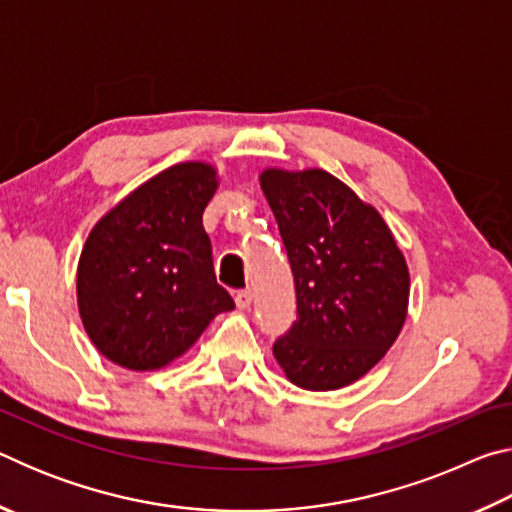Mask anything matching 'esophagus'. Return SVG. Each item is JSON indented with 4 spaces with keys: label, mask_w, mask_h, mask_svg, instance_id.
<instances>
[{
    "label": "esophagus",
    "mask_w": 512,
    "mask_h": 512,
    "mask_svg": "<svg viewBox=\"0 0 512 512\" xmlns=\"http://www.w3.org/2000/svg\"><path fill=\"white\" fill-rule=\"evenodd\" d=\"M235 302H237V307L241 311H246V309H250V305H253V293H250V291H239L237 296H235Z\"/></svg>",
    "instance_id": "34e87169"
}]
</instances>
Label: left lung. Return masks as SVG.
I'll return each instance as SVG.
<instances>
[{"mask_svg": "<svg viewBox=\"0 0 512 512\" xmlns=\"http://www.w3.org/2000/svg\"><path fill=\"white\" fill-rule=\"evenodd\" d=\"M271 205L296 282L298 320L273 345L305 391H336L384 359L409 311L411 277L391 228L325 169L268 167Z\"/></svg>", "mask_w": 512, "mask_h": 512, "instance_id": "8db88e82", "label": "left lung"}]
</instances>
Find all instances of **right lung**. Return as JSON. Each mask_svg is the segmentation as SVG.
Here are the masks:
<instances>
[{
	"label": "right lung",
	"mask_w": 512,
	"mask_h": 512,
	"mask_svg": "<svg viewBox=\"0 0 512 512\" xmlns=\"http://www.w3.org/2000/svg\"><path fill=\"white\" fill-rule=\"evenodd\" d=\"M219 187L210 162L160 171L90 230L76 268L85 332L128 370H160L192 348L230 293L216 284L203 212Z\"/></svg>",
	"instance_id": "right-lung-1"
}]
</instances>
